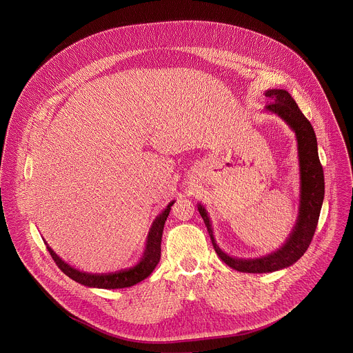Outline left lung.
I'll return each mask as SVG.
<instances>
[{"label": "left lung", "instance_id": "8db88e82", "mask_svg": "<svg viewBox=\"0 0 353 353\" xmlns=\"http://www.w3.org/2000/svg\"><path fill=\"white\" fill-rule=\"evenodd\" d=\"M265 97L270 101L266 104V110L279 114L296 133L301 165V212L294 232L287 243L273 254L255 259L232 258L221 252L216 245L206 210L201 205L199 206V212L208 228L214 252L230 268L245 273L274 272L295 263L312 241L325 196L323 168L319 161L316 137L310 121L303 115L298 104L287 91L270 90Z\"/></svg>", "mask_w": 353, "mask_h": 353}]
</instances>
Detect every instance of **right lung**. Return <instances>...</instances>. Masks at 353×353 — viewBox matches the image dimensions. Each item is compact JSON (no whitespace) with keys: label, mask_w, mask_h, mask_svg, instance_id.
<instances>
[{"label":"right lung","mask_w":353,"mask_h":353,"mask_svg":"<svg viewBox=\"0 0 353 353\" xmlns=\"http://www.w3.org/2000/svg\"><path fill=\"white\" fill-rule=\"evenodd\" d=\"M174 202H170L168 206L163 210V213L156 219V221L152 225L151 232L148 235V242L143 259L133 268L119 270L115 273H105V274H91L85 272H80L72 266H69L66 262H63L55 252L51 250V248L46 246L50 252L51 258L57 263V266L72 280L87 285V287H95V288H104V290H115V288H126L132 287L144 279H147L156 265L160 261V252H161V235L164 223L168 217L170 209Z\"/></svg>","instance_id":"1"}]
</instances>
